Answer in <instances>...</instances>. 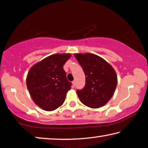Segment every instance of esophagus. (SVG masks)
<instances>
[{"label": "esophagus", "instance_id": "1", "mask_svg": "<svg viewBox=\"0 0 148 148\" xmlns=\"http://www.w3.org/2000/svg\"><path fill=\"white\" fill-rule=\"evenodd\" d=\"M75 86H76V82L74 80L72 82V87H75Z\"/></svg>", "mask_w": 148, "mask_h": 148}]
</instances>
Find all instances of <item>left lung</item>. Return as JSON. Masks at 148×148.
Returning a JSON list of instances; mask_svg holds the SVG:
<instances>
[{
	"mask_svg": "<svg viewBox=\"0 0 148 148\" xmlns=\"http://www.w3.org/2000/svg\"><path fill=\"white\" fill-rule=\"evenodd\" d=\"M86 76L84 88L76 93L82 103L92 108L104 106L115 92L118 79L115 70L101 57L91 53L75 54Z\"/></svg>",
	"mask_w": 148,
	"mask_h": 148,
	"instance_id": "obj_1",
	"label": "left lung"
}]
</instances>
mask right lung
Segmentation results:
<instances>
[{"mask_svg": "<svg viewBox=\"0 0 148 148\" xmlns=\"http://www.w3.org/2000/svg\"><path fill=\"white\" fill-rule=\"evenodd\" d=\"M70 54H55L46 57L30 68L26 86L34 102L46 111L62 105L72 83L66 78L63 66Z\"/></svg>", "mask_w": 148, "mask_h": 148, "instance_id": "obj_1", "label": "right lung"}]
</instances>
